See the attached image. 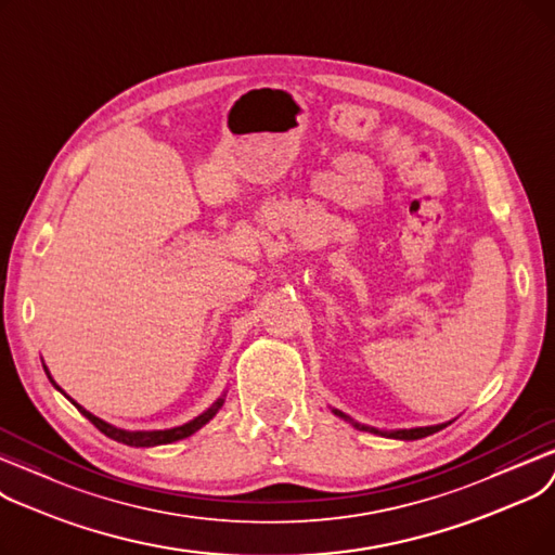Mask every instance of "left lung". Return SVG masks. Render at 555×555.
<instances>
[{"label": "left lung", "instance_id": "obj_1", "mask_svg": "<svg viewBox=\"0 0 555 555\" xmlns=\"http://www.w3.org/2000/svg\"><path fill=\"white\" fill-rule=\"evenodd\" d=\"M334 413H336V415H340V417H346V415H343L340 411H334ZM354 427H359L361 431H375V434H382V431H377V429L363 427V425H354ZM442 427H447V425H436V427H420V429H402V431H390V434H382V436L400 438V440H417V438H425V436H431V434L440 431Z\"/></svg>", "mask_w": 555, "mask_h": 555}]
</instances>
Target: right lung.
<instances>
[{
    "mask_svg": "<svg viewBox=\"0 0 555 555\" xmlns=\"http://www.w3.org/2000/svg\"><path fill=\"white\" fill-rule=\"evenodd\" d=\"M44 373H47V367H44ZM47 377H49V373H47ZM49 382L56 386V382L49 377ZM59 388V386H56ZM61 390V388H59ZM63 392V390H61ZM78 411H81L92 425L101 431V434H105L108 438H113V440H117V442H124V444H130V447H153V444H167V442H176V440H182V438H188V436H192V434H196L203 425H207L209 420H212L215 415H217V411L223 406V400H219V402H215L212 406H209L203 415H198V417H194L192 422H188V425H182V427H176V429H165V431H124V429H117V427H113V425H108V422H103V420H99L96 415H92V413H88L83 406H78L74 400H69Z\"/></svg>",
    "mask_w": 555,
    "mask_h": 555,
    "instance_id": "1",
    "label": "right lung"
}]
</instances>
